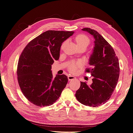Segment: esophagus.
Instances as JSON below:
<instances>
[{
    "instance_id": "obj_1",
    "label": "esophagus",
    "mask_w": 133,
    "mask_h": 133,
    "mask_svg": "<svg viewBox=\"0 0 133 133\" xmlns=\"http://www.w3.org/2000/svg\"><path fill=\"white\" fill-rule=\"evenodd\" d=\"M75 78H76L74 76H71V75L68 76V79H69V80H72V79H74Z\"/></svg>"
}]
</instances>
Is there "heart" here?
<instances>
[{
	"instance_id": "heart-1",
	"label": "heart",
	"mask_w": 133,
	"mask_h": 133,
	"mask_svg": "<svg viewBox=\"0 0 133 133\" xmlns=\"http://www.w3.org/2000/svg\"><path fill=\"white\" fill-rule=\"evenodd\" d=\"M75 41H76V42L77 43L78 46H79V45H85L86 46H88L90 43V39L87 36L83 35L77 36L76 37ZM64 43H65V42H64L63 44H62V48H63ZM80 65H81V62H78V63L72 62L70 64L69 69L72 72H76L77 71L79 66Z\"/></svg>"
}]
</instances>
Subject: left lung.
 Segmentation results:
<instances>
[{"instance_id": "8db88e82", "label": "left lung", "mask_w": 133, "mask_h": 133, "mask_svg": "<svg viewBox=\"0 0 133 133\" xmlns=\"http://www.w3.org/2000/svg\"><path fill=\"white\" fill-rule=\"evenodd\" d=\"M82 30L90 33L95 39L89 61L91 68L86 70L91 74L93 78L90 86L86 82H81L75 96L83 105L97 107L107 102L115 89L119 77V60L111 45L100 34L89 28Z\"/></svg>"}]
</instances>
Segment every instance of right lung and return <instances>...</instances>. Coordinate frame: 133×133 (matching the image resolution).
<instances>
[{"label": "right lung", "instance_id": "add662e5", "mask_svg": "<svg viewBox=\"0 0 133 133\" xmlns=\"http://www.w3.org/2000/svg\"><path fill=\"white\" fill-rule=\"evenodd\" d=\"M74 31H47L26 45L19 58L17 76L24 96L38 107L52 105L65 88V75L53 77L52 64L59 57L62 43Z\"/></svg>", "mask_w": 133, "mask_h": 133}]
</instances>
